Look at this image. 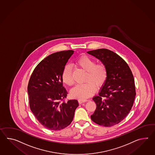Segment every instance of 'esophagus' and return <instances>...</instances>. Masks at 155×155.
<instances>
[{"label":"esophagus","instance_id":"34e87169","mask_svg":"<svg viewBox=\"0 0 155 155\" xmlns=\"http://www.w3.org/2000/svg\"><path fill=\"white\" fill-rule=\"evenodd\" d=\"M87 101L88 100H84V99H81V98L78 99V102H79V104H82V103H83V102H87Z\"/></svg>","mask_w":155,"mask_h":155}]
</instances>
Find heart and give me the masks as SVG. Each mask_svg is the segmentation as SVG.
<instances>
[{
	"instance_id": "1",
	"label": "heart",
	"mask_w": 155,
	"mask_h": 155,
	"mask_svg": "<svg viewBox=\"0 0 155 155\" xmlns=\"http://www.w3.org/2000/svg\"><path fill=\"white\" fill-rule=\"evenodd\" d=\"M76 64L79 68L86 71L84 81L86 83L77 85L71 92L73 97L86 99L94 94L97 88L102 87L108 77V70L103 63H96L92 58L84 55L76 61ZM62 80L65 84L72 86L74 81L72 74V68L69 65H65L61 73Z\"/></svg>"
}]
</instances>
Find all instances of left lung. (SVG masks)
<instances>
[{
	"label": "left lung",
	"instance_id": "1",
	"mask_svg": "<svg viewBox=\"0 0 155 155\" xmlns=\"http://www.w3.org/2000/svg\"><path fill=\"white\" fill-rule=\"evenodd\" d=\"M87 53L100 59L108 70L105 83L98 96L93 98L96 109L91 119L106 127L117 124L133 105L136 92L132 72L122 58L110 50L99 49Z\"/></svg>",
	"mask_w": 155,
	"mask_h": 155
}]
</instances>
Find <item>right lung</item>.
<instances>
[{
	"label": "right lung",
	"instance_id": "right-lung-1",
	"mask_svg": "<svg viewBox=\"0 0 155 155\" xmlns=\"http://www.w3.org/2000/svg\"><path fill=\"white\" fill-rule=\"evenodd\" d=\"M73 50L53 53L35 67L28 84L31 110L46 128L59 130L72 123L78 103L65 100L68 92L63 86L61 73Z\"/></svg>",
	"mask_w": 155,
	"mask_h": 155
}]
</instances>
